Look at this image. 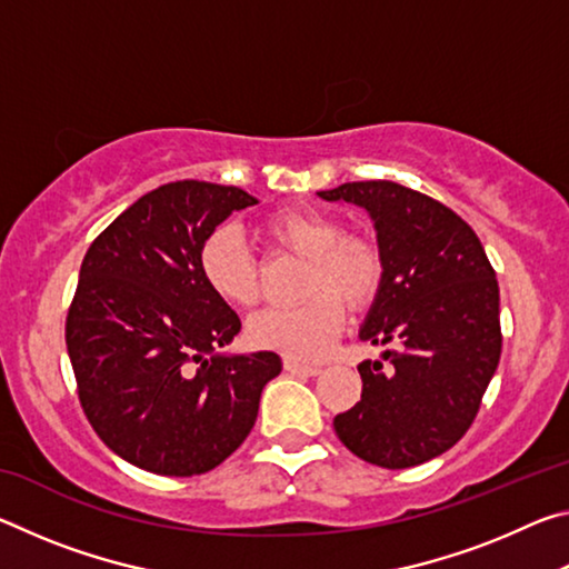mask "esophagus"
<instances>
[{
  "label": "esophagus",
  "mask_w": 569,
  "mask_h": 569,
  "mask_svg": "<svg viewBox=\"0 0 569 569\" xmlns=\"http://www.w3.org/2000/svg\"><path fill=\"white\" fill-rule=\"evenodd\" d=\"M283 369L291 371V373H303V377H316V373H321V366L301 363L296 359H283Z\"/></svg>",
  "instance_id": "esophagus-1"
}]
</instances>
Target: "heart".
<instances>
[{
    "label": "heart",
    "instance_id": "obj_1",
    "mask_svg": "<svg viewBox=\"0 0 569 569\" xmlns=\"http://www.w3.org/2000/svg\"><path fill=\"white\" fill-rule=\"evenodd\" d=\"M261 236L281 253L306 258L308 298L256 313L248 321V339L288 359H319L343 329L342 303L361 308L377 296L383 278L381 248L369 236L346 233L339 218L311 208L281 210L261 226ZM198 266L206 286L226 303L250 308L261 298V268L236 228H216L200 246Z\"/></svg>",
    "mask_w": 569,
    "mask_h": 569
}]
</instances>
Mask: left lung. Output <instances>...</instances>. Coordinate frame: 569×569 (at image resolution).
Listing matches in <instances>:
<instances>
[{
	"instance_id": "obj_1",
	"label": "left lung",
	"mask_w": 569,
	"mask_h": 569,
	"mask_svg": "<svg viewBox=\"0 0 569 569\" xmlns=\"http://www.w3.org/2000/svg\"><path fill=\"white\" fill-rule=\"evenodd\" d=\"M369 210L383 278L361 339L397 343L359 363L361 401L333 419L339 439L369 465L407 469L467 435L492 381L502 329L495 268L455 210L391 180L321 190Z\"/></svg>"
}]
</instances>
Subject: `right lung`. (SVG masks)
<instances>
[{
	"mask_svg": "<svg viewBox=\"0 0 569 569\" xmlns=\"http://www.w3.org/2000/svg\"><path fill=\"white\" fill-rule=\"evenodd\" d=\"M258 200L236 186L178 180L142 196L92 240L67 311L77 397L98 437L162 477L216 469L243 445L273 351L218 356L240 319L200 276L216 226Z\"/></svg>",
	"mask_w": 569,
	"mask_h": 569,
	"instance_id": "right-lung-1",
	"label": "right lung"
}]
</instances>
